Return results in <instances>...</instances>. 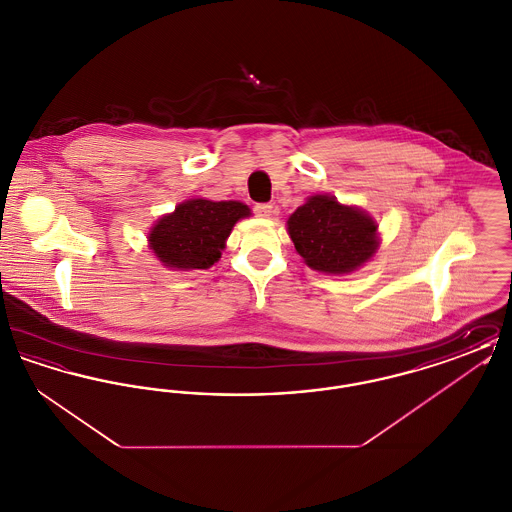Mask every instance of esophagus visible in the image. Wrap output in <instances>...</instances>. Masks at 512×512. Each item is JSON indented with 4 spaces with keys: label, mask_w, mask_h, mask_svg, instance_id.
Returning <instances> with one entry per match:
<instances>
[{
    "label": "esophagus",
    "mask_w": 512,
    "mask_h": 512,
    "mask_svg": "<svg viewBox=\"0 0 512 512\" xmlns=\"http://www.w3.org/2000/svg\"><path fill=\"white\" fill-rule=\"evenodd\" d=\"M253 211H255V215L261 217V219H270V217L274 215V207H272L270 203H259V205L253 207Z\"/></svg>",
    "instance_id": "esophagus-1"
}]
</instances>
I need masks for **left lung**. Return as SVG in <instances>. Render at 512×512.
<instances>
[{
  "label": "left lung",
  "mask_w": 512,
  "mask_h": 512,
  "mask_svg": "<svg viewBox=\"0 0 512 512\" xmlns=\"http://www.w3.org/2000/svg\"><path fill=\"white\" fill-rule=\"evenodd\" d=\"M288 234L305 265L326 274L363 267L380 245L376 220L334 195H311L288 219Z\"/></svg>",
  "instance_id": "1"
}]
</instances>
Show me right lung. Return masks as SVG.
<instances>
[{
  "instance_id": "add662e5",
  "label": "right lung",
  "mask_w": 512,
  "mask_h": 512,
  "mask_svg": "<svg viewBox=\"0 0 512 512\" xmlns=\"http://www.w3.org/2000/svg\"><path fill=\"white\" fill-rule=\"evenodd\" d=\"M249 215L240 201L188 199L153 224L147 242L167 268L205 270L219 261L234 224Z\"/></svg>"
}]
</instances>
